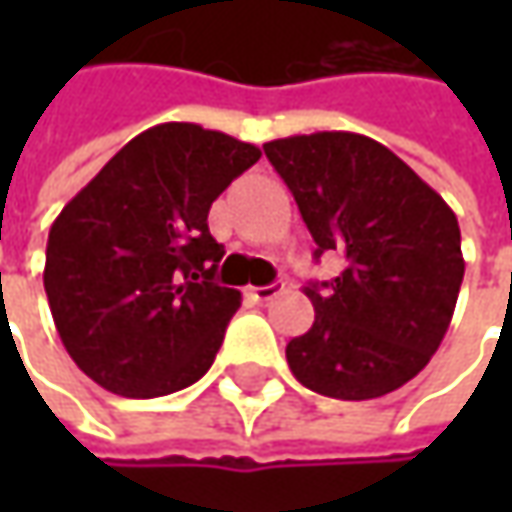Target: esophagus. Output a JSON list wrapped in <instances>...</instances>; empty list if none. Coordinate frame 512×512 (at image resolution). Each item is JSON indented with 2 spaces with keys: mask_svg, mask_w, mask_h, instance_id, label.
I'll use <instances>...</instances> for the list:
<instances>
[{
  "mask_svg": "<svg viewBox=\"0 0 512 512\" xmlns=\"http://www.w3.org/2000/svg\"><path fill=\"white\" fill-rule=\"evenodd\" d=\"M282 290H285L282 285H265V287H250L247 293H250V299H253V302L265 305V302H270V299H276Z\"/></svg>",
  "mask_w": 512,
  "mask_h": 512,
  "instance_id": "34e87169",
  "label": "esophagus"
}]
</instances>
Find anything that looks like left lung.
I'll use <instances>...</instances> for the list:
<instances>
[{"mask_svg": "<svg viewBox=\"0 0 512 512\" xmlns=\"http://www.w3.org/2000/svg\"><path fill=\"white\" fill-rule=\"evenodd\" d=\"M265 156L290 187L316 259L342 273L305 287L313 327L287 364L313 393L364 402L410 382L439 350L464 279L459 219L402 159L347 130L287 136Z\"/></svg>", "mask_w": 512, "mask_h": 512, "instance_id": "1", "label": "left lung"}]
</instances>
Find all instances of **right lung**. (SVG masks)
<instances>
[{
	"label": "right lung",
	"mask_w": 512,
	"mask_h": 512,
	"mask_svg": "<svg viewBox=\"0 0 512 512\" xmlns=\"http://www.w3.org/2000/svg\"><path fill=\"white\" fill-rule=\"evenodd\" d=\"M259 156L219 130L165 122L130 139L62 207L45 293L85 376L116 396L156 399L210 370L242 293L213 282L225 247L207 213Z\"/></svg>",
	"instance_id": "right-lung-1"
}]
</instances>
